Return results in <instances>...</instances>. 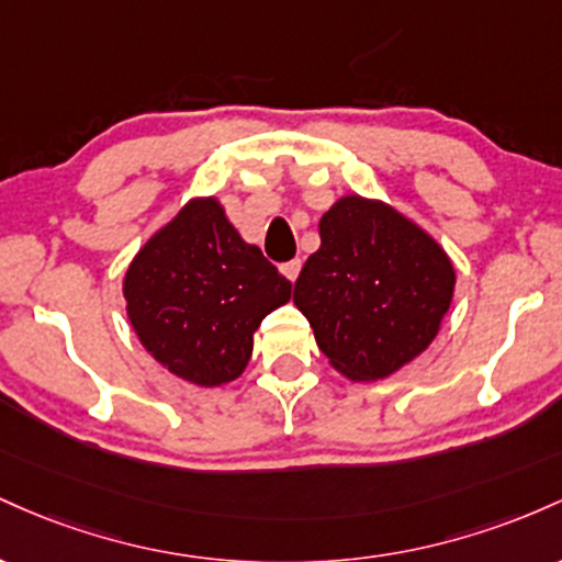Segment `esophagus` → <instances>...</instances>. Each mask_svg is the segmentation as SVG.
I'll list each match as a JSON object with an SVG mask.
<instances>
[{
    "instance_id": "obj_1",
    "label": "esophagus",
    "mask_w": 562,
    "mask_h": 562,
    "mask_svg": "<svg viewBox=\"0 0 562 562\" xmlns=\"http://www.w3.org/2000/svg\"><path fill=\"white\" fill-rule=\"evenodd\" d=\"M300 268H302V262H300V260H289V262H283V265H281V273L286 276L289 281H297Z\"/></svg>"
}]
</instances>
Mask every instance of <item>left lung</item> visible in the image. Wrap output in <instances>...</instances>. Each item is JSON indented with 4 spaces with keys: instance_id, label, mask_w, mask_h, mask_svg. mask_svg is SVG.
Instances as JSON below:
<instances>
[{
    "instance_id": "1",
    "label": "left lung",
    "mask_w": 562,
    "mask_h": 562,
    "mask_svg": "<svg viewBox=\"0 0 562 562\" xmlns=\"http://www.w3.org/2000/svg\"><path fill=\"white\" fill-rule=\"evenodd\" d=\"M294 305L339 374L376 382L427 350L457 273L443 247L384 201L342 196L318 223Z\"/></svg>"
}]
</instances>
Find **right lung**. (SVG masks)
Listing matches in <instances>:
<instances>
[{"instance_id":"1","label":"right lung","mask_w":562,"mask_h":562,"mask_svg":"<svg viewBox=\"0 0 562 562\" xmlns=\"http://www.w3.org/2000/svg\"><path fill=\"white\" fill-rule=\"evenodd\" d=\"M292 283L247 244L217 199H191L137 251L124 276L130 324L180 380L220 387L247 369L262 318Z\"/></svg>"}]
</instances>
